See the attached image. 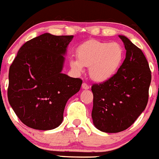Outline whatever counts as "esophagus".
Masks as SVG:
<instances>
[{"label":"esophagus","instance_id":"esophagus-1","mask_svg":"<svg viewBox=\"0 0 159 159\" xmlns=\"http://www.w3.org/2000/svg\"><path fill=\"white\" fill-rule=\"evenodd\" d=\"M82 89H89V85L85 82L82 83Z\"/></svg>","mask_w":159,"mask_h":159}]
</instances>
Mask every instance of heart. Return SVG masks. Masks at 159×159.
I'll return each instance as SVG.
<instances>
[{"instance_id":"1","label":"heart","mask_w":159,"mask_h":159,"mask_svg":"<svg viewBox=\"0 0 159 159\" xmlns=\"http://www.w3.org/2000/svg\"><path fill=\"white\" fill-rule=\"evenodd\" d=\"M78 59H71V67L76 71L89 66V75L94 81H104L118 71L123 62L124 48L118 42L96 40L84 42L76 50Z\"/></svg>"}]
</instances>
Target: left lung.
I'll return each instance as SVG.
<instances>
[{
	"mask_svg": "<svg viewBox=\"0 0 159 159\" xmlns=\"http://www.w3.org/2000/svg\"><path fill=\"white\" fill-rule=\"evenodd\" d=\"M126 50L125 59L116 74L100 84H93L92 118L96 129L119 133L134 123L146 108L151 72L140 48L119 35Z\"/></svg>",
	"mask_w": 159,
	"mask_h": 159,
	"instance_id": "left-lung-1",
	"label": "left lung"
}]
</instances>
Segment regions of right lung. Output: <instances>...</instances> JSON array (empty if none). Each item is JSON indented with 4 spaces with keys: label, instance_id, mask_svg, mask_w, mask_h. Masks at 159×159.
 Returning <instances> with one entry per match:
<instances>
[{
    "label": "right lung",
    "instance_id": "add662e5",
    "mask_svg": "<svg viewBox=\"0 0 159 159\" xmlns=\"http://www.w3.org/2000/svg\"><path fill=\"white\" fill-rule=\"evenodd\" d=\"M73 38L43 34L26 41L10 66L8 102L30 128L50 130L59 126L66 102L81 89L82 80L62 74Z\"/></svg>",
    "mask_w": 159,
    "mask_h": 159
}]
</instances>
